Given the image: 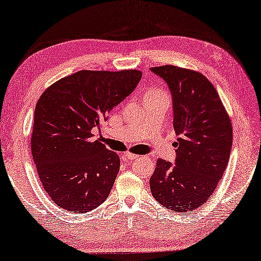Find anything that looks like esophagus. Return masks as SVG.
<instances>
[{"label": "esophagus", "instance_id": "obj_1", "mask_svg": "<svg viewBox=\"0 0 261 261\" xmlns=\"http://www.w3.org/2000/svg\"><path fill=\"white\" fill-rule=\"evenodd\" d=\"M124 157H125V160L127 161H136L138 159V155H135V153H130V152H126L125 155H124Z\"/></svg>", "mask_w": 261, "mask_h": 261}]
</instances>
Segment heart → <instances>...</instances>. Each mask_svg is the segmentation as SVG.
<instances>
[{"label": "heart", "mask_w": 261, "mask_h": 261, "mask_svg": "<svg viewBox=\"0 0 261 261\" xmlns=\"http://www.w3.org/2000/svg\"><path fill=\"white\" fill-rule=\"evenodd\" d=\"M160 93H166L163 90H160V89H155V90H151L150 92L148 93V95H151V94H160Z\"/></svg>", "instance_id": "1"}]
</instances>
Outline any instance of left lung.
<instances>
[{"mask_svg":"<svg viewBox=\"0 0 261 261\" xmlns=\"http://www.w3.org/2000/svg\"><path fill=\"white\" fill-rule=\"evenodd\" d=\"M150 69L168 84L179 136L175 164L157 160L150 190L163 207L183 214L204 204L222 177L232 149V123L203 74L172 65Z\"/></svg>","mask_w":261,"mask_h":261,"instance_id":"1","label":"left lung"}]
</instances>
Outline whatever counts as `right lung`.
<instances>
[{"label": "right lung", "mask_w": 261, "mask_h": 261, "mask_svg": "<svg viewBox=\"0 0 261 261\" xmlns=\"http://www.w3.org/2000/svg\"><path fill=\"white\" fill-rule=\"evenodd\" d=\"M138 69L79 71L52 84L38 100L31 138L40 181L60 208L93 211L108 199L120 160L91 141L110 111L136 89Z\"/></svg>", "instance_id": "obj_1"}]
</instances>
